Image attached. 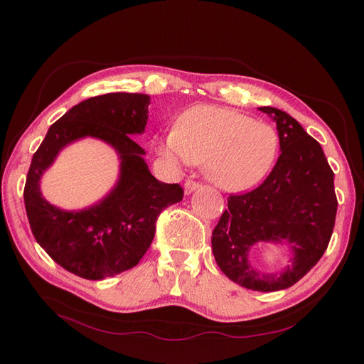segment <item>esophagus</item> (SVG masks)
<instances>
[{"label": "esophagus", "instance_id": "1", "mask_svg": "<svg viewBox=\"0 0 364 364\" xmlns=\"http://www.w3.org/2000/svg\"><path fill=\"white\" fill-rule=\"evenodd\" d=\"M198 188H200V183H197V181L188 180L186 183H184V192H186V194H191V192H194Z\"/></svg>", "mask_w": 364, "mask_h": 364}]
</instances>
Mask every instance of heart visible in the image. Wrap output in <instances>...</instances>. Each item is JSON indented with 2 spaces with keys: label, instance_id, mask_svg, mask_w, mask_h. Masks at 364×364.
Masks as SVG:
<instances>
[{
  "label": "heart",
  "instance_id": "1",
  "mask_svg": "<svg viewBox=\"0 0 364 364\" xmlns=\"http://www.w3.org/2000/svg\"><path fill=\"white\" fill-rule=\"evenodd\" d=\"M280 149L277 129L266 122L219 106L184 112L164 139V153L184 164H205V175L225 191H244L272 168Z\"/></svg>",
  "mask_w": 364,
  "mask_h": 364
}]
</instances>
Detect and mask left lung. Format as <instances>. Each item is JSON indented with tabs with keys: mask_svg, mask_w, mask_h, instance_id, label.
I'll use <instances>...</instances> for the list:
<instances>
[{
	"mask_svg": "<svg viewBox=\"0 0 364 364\" xmlns=\"http://www.w3.org/2000/svg\"><path fill=\"white\" fill-rule=\"evenodd\" d=\"M259 111L277 122L282 153L258 188L230 196L211 244L215 262L230 280L270 292L291 288L322 258L333 233L338 200L335 173L319 142L284 111L270 106ZM258 242L291 247L293 258L283 273L262 274L250 264L248 252Z\"/></svg>",
	"mask_w": 364,
	"mask_h": 364,
	"instance_id": "8db88e82",
	"label": "left lung"
}]
</instances>
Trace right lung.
<instances>
[{"label":"right lung","instance_id":"add662e5","mask_svg":"<svg viewBox=\"0 0 364 364\" xmlns=\"http://www.w3.org/2000/svg\"><path fill=\"white\" fill-rule=\"evenodd\" d=\"M149 105V95L125 92L84 100L53 123L31 161L23 192L31 231L51 259L86 280L134 267L150 249L159 214L183 200L180 184L158 181L131 139L145 131ZM87 135L121 154L119 181L100 204L64 212L41 197L40 176L60 148Z\"/></svg>","mask_w":364,"mask_h":364}]
</instances>
